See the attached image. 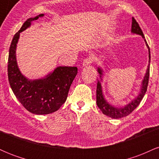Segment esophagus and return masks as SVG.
Masks as SVG:
<instances>
[{
  "mask_svg": "<svg viewBox=\"0 0 159 159\" xmlns=\"http://www.w3.org/2000/svg\"><path fill=\"white\" fill-rule=\"evenodd\" d=\"M92 62H93V58L91 57H89L86 58V59L84 60L83 63H82V64H83L84 66H89L90 64H91Z\"/></svg>",
  "mask_w": 159,
  "mask_h": 159,
  "instance_id": "esophagus-1",
  "label": "esophagus"
}]
</instances>
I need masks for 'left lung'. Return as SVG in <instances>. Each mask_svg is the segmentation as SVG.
I'll use <instances>...</instances> for the list:
<instances>
[{"instance_id":"left-lung-1","label":"left lung","mask_w":159,"mask_h":159,"mask_svg":"<svg viewBox=\"0 0 159 159\" xmlns=\"http://www.w3.org/2000/svg\"><path fill=\"white\" fill-rule=\"evenodd\" d=\"M132 32L134 33V34H139V35L142 36V37L144 39V41L146 42V45H147V46L148 47L149 49V65L147 70V73L145 75V77L143 78V82H142V87L141 89H140V94L138 95V96L135 99L133 100L132 102L129 103V105H125V107H120L119 108V107H115L112 106V105H109L105 101L102 94V90L101 83H100L99 81H98L97 87H96V104H97V106L99 107V109L102 111V112L104 114L107 115V116H110L111 118H114V119H119V118L124 117V116H126L129 114H130L139 105L142 98H143L144 95H145L146 92H147V86H148L149 77V63H150V52L149 51L150 50H149V45L147 44V41H146L145 37H144L143 31H142L139 25L137 22L134 17H132ZM98 72L100 74V77H101V75H102V70L98 68Z\"/></svg>"}]
</instances>
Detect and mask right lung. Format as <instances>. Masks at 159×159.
I'll use <instances>...</instances> for the list:
<instances>
[{
  "label": "right lung",
  "instance_id": "right-lung-1",
  "mask_svg": "<svg viewBox=\"0 0 159 159\" xmlns=\"http://www.w3.org/2000/svg\"><path fill=\"white\" fill-rule=\"evenodd\" d=\"M43 16L39 14L26 20L14 36L9 51L7 72L10 87L19 102L34 114H48L59 110L66 100L70 86L78 73L75 66H59L45 78L32 81L19 71L16 48L20 33L30 27L32 21Z\"/></svg>",
  "mask_w": 159,
  "mask_h": 159
}]
</instances>
